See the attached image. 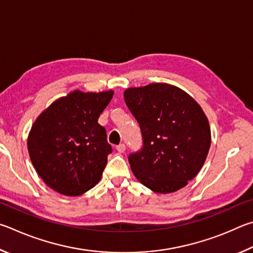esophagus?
<instances>
[{"label":"esophagus","mask_w":253,"mask_h":253,"mask_svg":"<svg viewBox=\"0 0 253 253\" xmlns=\"http://www.w3.org/2000/svg\"><path fill=\"white\" fill-rule=\"evenodd\" d=\"M117 151H118L119 153H123L124 151H126V144H124V143L119 144L118 147H117Z\"/></svg>","instance_id":"34e87169"}]
</instances>
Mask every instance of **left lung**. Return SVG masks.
I'll list each match as a JSON object with an SVG mask.
<instances>
[{"instance_id":"left-lung-1","label":"left lung","mask_w":253,"mask_h":253,"mask_svg":"<svg viewBox=\"0 0 253 253\" xmlns=\"http://www.w3.org/2000/svg\"><path fill=\"white\" fill-rule=\"evenodd\" d=\"M124 101L138 121L143 145L131 153V170L157 193L182 189L205 163L211 144L209 121L197 101L181 88L151 83L124 91Z\"/></svg>"}]
</instances>
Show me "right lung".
Returning <instances> with one entry per match:
<instances>
[{"mask_svg":"<svg viewBox=\"0 0 253 253\" xmlns=\"http://www.w3.org/2000/svg\"><path fill=\"white\" fill-rule=\"evenodd\" d=\"M113 91L75 90L39 115L28 138L30 159L48 187L81 196L99 182L112 148L97 123Z\"/></svg>","mask_w":253,"mask_h":253,"instance_id":"add662e5","label":"right lung"}]
</instances>
